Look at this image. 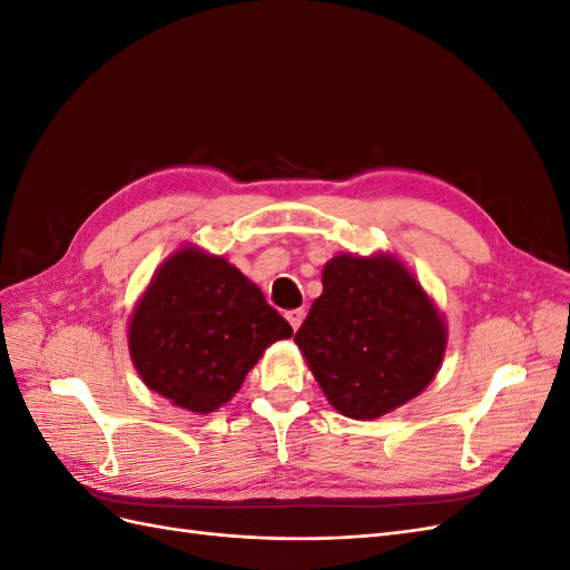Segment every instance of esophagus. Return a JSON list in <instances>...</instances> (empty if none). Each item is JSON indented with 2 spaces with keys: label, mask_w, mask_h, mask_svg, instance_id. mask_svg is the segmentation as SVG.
Returning <instances> with one entry per match:
<instances>
[{
  "label": "esophagus",
  "mask_w": 570,
  "mask_h": 570,
  "mask_svg": "<svg viewBox=\"0 0 570 570\" xmlns=\"http://www.w3.org/2000/svg\"><path fill=\"white\" fill-rule=\"evenodd\" d=\"M285 318L289 321L292 331H297V327H299L302 321H304V308H289V312H285Z\"/></svg>",
  "instance_id": "obj_1"
}]
</instances>
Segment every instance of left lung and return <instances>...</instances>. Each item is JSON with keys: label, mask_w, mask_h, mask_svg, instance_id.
<instances>
[{"label": "left lung", "mask_w": 570, "mask_h": 570, "mask_svg": "<svg viewBox=\"0 0 570 570\" xmlns=\"http://www.w3.org/2000/svg\"><path fill=\"white\" fill-rule=\"evenodd\" d=\"M321 281L295 342L342 416L381 419L433 383L446 321L404 262L390 252L337 254Z\"/></svg>", "instance_id": "8db88e82"}]
</instances>
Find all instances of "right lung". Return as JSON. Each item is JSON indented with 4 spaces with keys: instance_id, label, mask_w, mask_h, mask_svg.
Returning <instances> with one entry per match:
<instances>
[{
    "instance_id": "obj_1",
    "label": "right lung",
    "mask_w": 570,
    "mask_h": 570,
    "mask_svg": "<svg viewBox=\"0 0 570 570\" xmlns=\"http://www.w3.org/2000/svg\"><path fill=\"white\" fill-rule=\"evenodd\" d=\"M292 325L226 256L197 245L170 254L137 299L128 350L142 383L174 406L212 413L230 402Z\"/></svg>"
}]
</instances>
